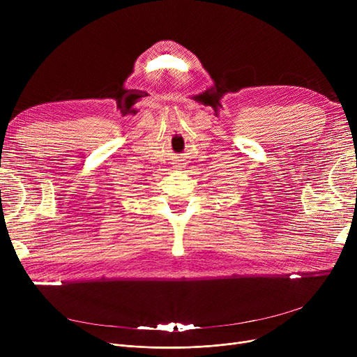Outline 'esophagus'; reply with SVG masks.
Instances as JSON below:
<instances>
[{"label": "esophagus", "mask_w": 357, "mask_h": 357, "mask_svg": "<svg viewBox=\"0 0 357 357\" xmlns=\"http://www.w3.org/2000/svg\"><path fill=\"white\" fill-rule=\"evenodd\" d=\"M181 165H182V163H176V165H175V167H182Z\"/></svg>", "instance_id": "34e87169"}]
</instances>
